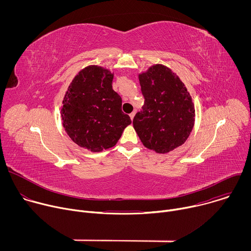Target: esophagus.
I'll return each mask as SVG.
<instances>
[{"mask_svg":"<svg viewBox=\"0 0 251 251\" xmlns=\"http://www.w3.org/2000/svg\"><path fill=\"white\" fill-rule=\"evenodd\" d=\"M130 118H131V120H133V118H134V116H135V112H132L130 115Z\"/></svg>","mask_w":251,"mask_h":251,"instance_id":"34e87169","label":"esophagus"}]
</instances>
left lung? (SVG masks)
I'll return each instance as SVG.
<instances>
[{"label": "left lung", "mask_w": 251, "mask_h": 251, "mask_svg": "<svg viewBox=\"0 0 251 251\" xmlns=\"http://www.w3.org/2000/svg\"><path fill=\"white\" fill-rule=\"evenodd\" d=\"M145 98L133 126L146 148L165 154L182 146L195 124V107L185 84L173 71L155 64L139 75Z\"/></svg>", "instance_id": "obj_1"}]
</instances>
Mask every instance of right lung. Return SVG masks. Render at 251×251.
<instances>
[{"mask_svg": "<svg viewBox=\"0 0 251 251\" xmlns=\"http://www.w3.org/2000/svg\"><path fill=\"white\" fill-rule=\"evenodd\" d=\"M113 74L98 65H89L74 78L64 95L62 125L75 144L91 152L116 145L131 124L121 110L122 99L112 89Z\"/></svg>", "mask_w": 251, "mask_h": 251, "instance_id": "right-lung-1", "label": "right lung"}]
</instances>
